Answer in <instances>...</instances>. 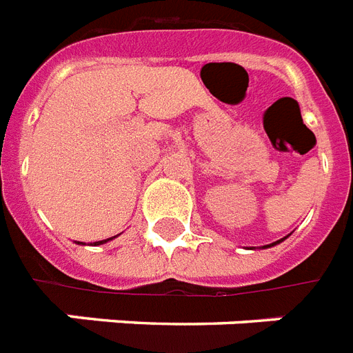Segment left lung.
<instances>
[{
  "label": "left lung",
  "mask_w": 353,
  "mask_h": 353,
  "mask_svg": "<svg viewBox=\"0 0 353 353\" xmlns=\"http://www.w3.org/2000/svg\"><path fill=\"white\" fill-rule=\"evenodd\" d=\"M280 241H282V240L274 241V243H269V245H263V249H265V247H273V245H276V243H280Z\"/></svg>",
  "instance_id": "obj_1"
}]
</instances>
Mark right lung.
I'll return each mask as SVG.
<instances>
[{
  "label": "right lung",
  "instance_id": "add662e5",
  "mask_svg": "<svg viewBox=\"0 0 353 353\" xmlns=\"http://www.w3.org/2000/svg\"><path fill=\"white\" fill-rule=\"evenodd\" d=\"M113 238H115V236H113ZM113 238H108V240H113ZM108 240H101V241H95V243H93V245H101V243H106Z\"/></svg>",
  "mask_w": 353,
  "mask_h": 353
}]
</instances>
